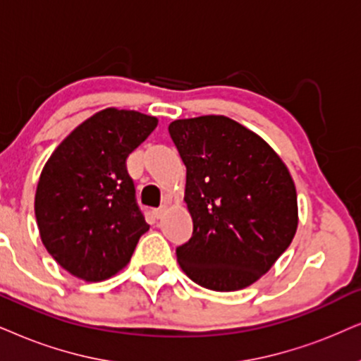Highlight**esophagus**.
<instances>
[{"label": "esophagus", "mask_w": 361, "mask_h": 361, "mask_svg": "<svg viewBox=\"0 0 361 361\" xmlns=\"http://www.w3.org/2000/svg\"><path fill=\"white\" fill-rule=\"evenodd\" d=\"M165 213H166V207H159V208H154L153 209L154 218H161Z\"/></svg>", "instance_id": "obj_1"}]
</instances>
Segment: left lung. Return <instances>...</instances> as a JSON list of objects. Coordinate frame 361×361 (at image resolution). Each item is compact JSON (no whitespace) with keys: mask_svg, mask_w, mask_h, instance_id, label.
<instances>
[{"mask_svg":"<svg viewBox=\"0 0 361 361\" xmlns=\"http://www.w3.org/2000/svg\"><path fill=\"white\" fill-rule=\"evenodd\" d=\"M186 166L193 236L176 250L185 275L213 291L253 285L288 248L298 228L295 181L255 131L223 115L168 126Z\"/></svg>","mask_w":361,"mask_h":361,"instance_id":"left-lung-1","label":"left lung"}]
</instances>
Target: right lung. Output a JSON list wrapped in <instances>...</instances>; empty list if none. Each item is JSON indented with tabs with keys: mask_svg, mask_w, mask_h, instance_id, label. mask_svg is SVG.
Returning <instances> with one entry per match:
<instances>
[{
	"mask_svg": "<svg viewBox=\"0 0 361 361\" xmlns=\"http://www.w3.org/2000/svg\"><path fill=\"white\" fill-rule=\"evenodd\" d=\"M158 118L104 108L80 123L44 163L35 195L41 241L70 275L88 283L130 263L149 225L135 202L126 158Z\"/></svg>",
	"mask_w": 361,
	"mask_h": 361,
	"instance_id": "add662e5",
	"label": "right lung"
}]
</instances>
